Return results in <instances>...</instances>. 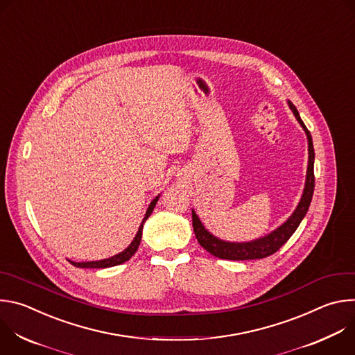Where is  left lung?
<instances>
[{"instance_id":"1","label":"left lung","mask_w":355,"mask_h":355,"mask_svg":"<svg viewBox=\"0 0 355 355\" xmlns=\"http://www.w3.org/2000/svg\"><path fill=\"white\" fill-rule=\"evenodd\" d=\"M288 104H289V108L292 110L295 118L297 119V122L303 128V130L306 132L308 143H309V164H308L306 184H305V189H303V195H302L299 205L295 209V212L292 214V216L282 226H279L277 230H274L268 236L261 237V239L254 240V241H250V243H229V241H222V240L216 239L208 230H205V227L202 226L200 220L198 219V216L192 211V226H193V232H195V237H196L198 243L202 247H204L208 252H211L212 256H215L218 259L243 261V260L266 259V257L274 254V252L278 251L289 240V237L295 233L299 223L302 222L303 218H305V215L309 209L311 200H312V196H313V189H315V173H313L315 148H313V141H312L311 132L308 130L305 123H303V121L300 119L299 112L295 108V105L291 103V101H288Z\"/></svg>"}]
</instances>
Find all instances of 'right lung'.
Segmentation results:
<instances>
[{
	"mask_svg": "<svg viewBox=\"0 0 355 355\" xmlns=\"http://www.w3.org/2000/svg\"><path fill=\"white\" fill-rule=\"evenodd\" d=\"M157 200H159V196H156L153 200H151V204H150V207H148V209H147V212H146V216H144V219H143V222H141V225H140V227H139V232H137L135 240L130 243V245H129L125 251H122V252H119V254H116V256H114V257H111V259H107V260L87 261V263H74V261H70V263H71L74 267H81V268H108V267H115V266L123 264V263H126L128 260H130V259L133 257L135 252L137 251V247H139V244H140L143 223H144L146 219L151 215V212H153V209H155V207H156V204H157Z\"/></svg>",
	"mask_w": 355,
	"mask_h": 355,
	"instance_id": "right-lung-1",
	"label": "right lung"
}]
</instances>
